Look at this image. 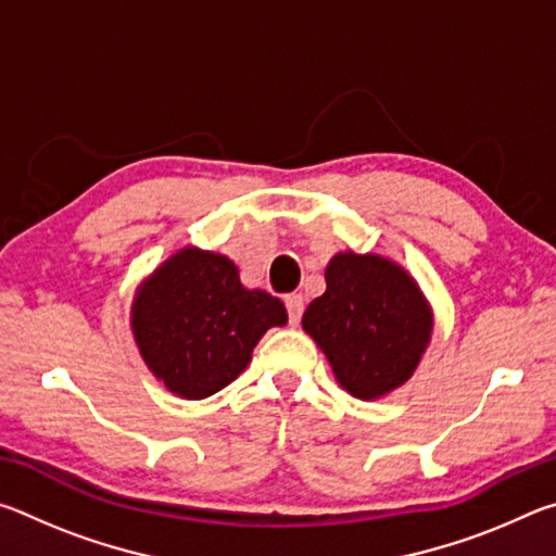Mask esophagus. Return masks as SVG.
Wrapping results in <instances>:
<instances>
[{
  "label": "esophagus",
  "instance_id": "obj_1",
  "mask_svg": "<svg viewBox=\"0 0 556 556\" xmlns=\"http://www.w3.org/2000/svg\"><path fill=\"white\" fill-rule=\"evenodd\" d=\"M285 304H287V312H289V324L291 326H299L301 314H304V296H301V294H289L285 299Z\"/></svg>",
  "mask_w": 556,
  "mask_h": 556
}]
</instances>
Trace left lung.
Returning <instances> with one entry per match:
<instances>
[{"instance_id": "1", "label": "left lung", "mask_w": 556, "mask_h": 556, "mask_svg": "<svg viewBox=\"0 0 556 556\" xmlns=\"http://www.w3.org/2000/svg\"><path fill=\"white\" fill-rule=\"evenodd\" d=\"M331 363L338 384L378 400L412 378L434 331V314L407 269L382 255L338 252L326 291L301 318Z\"/></svg>"}]
</instances>
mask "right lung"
I'll return each instance as SVG.
<instances>
[{
	"mask_svg": "<svg viewBox=\"0 0 556 556\" xmlns=\"http://www.w3.org/2000/svg\"><path fill=\"white\" fill-rule=\"evenodd\" d=\"M287 308L242 287L235 262L184 248L154 269L131 304V333L147 368L184 400L211 397L248 368L252 351Z\"/></svg>",
	"mask_w": 556,
	"mask_h": 556,
	"instance_id": "1",
	"label": "right lung"
}]
</instances>
